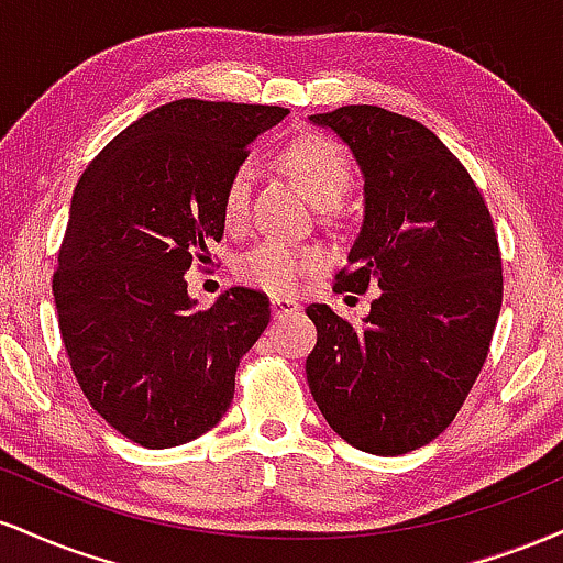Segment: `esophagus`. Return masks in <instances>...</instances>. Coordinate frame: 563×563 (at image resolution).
I'll return each instance as SVG.
<instances>
[{"label": "esophagus", "mask_w": 563, "mask_h": 563, "mask_svg": "<svg viewBox=\"0 0 563 563\" xmlns=\"http://www.w3.org/2000/svg\"><path fill=\"white\" fill-rule=\"evenodd\" d=\"M294 312H299V301L273 296V314H275V318H288V314H294Z\"/></svg>", "instance_id": "esophagus-1"}]
</instances>
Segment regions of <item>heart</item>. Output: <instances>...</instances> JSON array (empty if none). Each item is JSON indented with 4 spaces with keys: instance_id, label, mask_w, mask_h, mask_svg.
<instances>
[{
    "instance_id": "1",
    "label": "heart",
    "mask_w": 563,
    "mask_h": 563,
    "mask_svg": "<svg viewBox=\"0 0 563 563\" xmlns=\"http://www.w3.org/2000/svg\"><path fill=\"white\" fill-rule=\"evenodd\" d=\"M275 164L301 187L303 196L322 209L339 203L352 185V161L344 147L325 134H296L275 153ZM249 198L251 174L245 166H235L224 179L222 196H219L222 222L230 230L243 224L249 214ZM325 262L328 256L320 245H299L267 238L238 260L235 275L249 286L264 288L275 296H288L301 286L303 277L325 267Z\"/></svg>"
}]
</instances>
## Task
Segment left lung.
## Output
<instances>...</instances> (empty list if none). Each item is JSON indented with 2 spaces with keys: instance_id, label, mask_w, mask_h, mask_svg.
Listing matches in <instances>:
<instances>
[{
  "instance_id": "obj_1",
  "label": "left lung",
  "mask_w": 563,
  "mask_h": 563,
  "mask_svg": "<svg viewBox=\"0 0 563 563\" xmlns=\"http://www.w3.org/2000/svg\"><path fill=\"white\" fill-rule=\"evenodd\" d=\"M312 121L365 174V222L333 290L378 299L360 325L309 303V389L352 448L405 455L448 429L487 360L503 303L497 232L466 166L416 119L344 106Z\"/></svg>"
}]
</instances>
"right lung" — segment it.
I'll list each match as a JSON object with an SVG mask.
<instances>
[{"label": "right lung", "instance_id": "1", "mask_svg": "<svg viewBox=\"0 0 563 563\" xmlns=\"http://www.w3.org/2000/svg\"><path fill=\"white\" fill-rule=\"evenodd\" d=\"M286 113L183 97L115 134L79 177L53 275L63 346L97 416L142 448L214 429L267 328V294L238 286L196 309L185 273L222 241L228 174Z\"/></svg>", "mask_w": 563, "mask_h": 563}]
</instances>
